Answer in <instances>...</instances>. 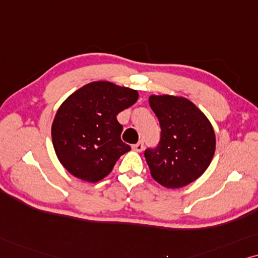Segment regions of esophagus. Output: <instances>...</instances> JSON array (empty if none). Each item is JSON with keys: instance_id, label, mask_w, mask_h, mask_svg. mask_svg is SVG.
Here are the masks:
<instances>
[{"instance_id": "esophagus-1", "label": "esophagus", "mask_w": 258, "mask_h": 258, "mask_svg": "<svg viewBox=\"0 0 258 258\" xmlns=\"http://www.w3.org/2000/svg\"><path fill=\"white\" fill-rule=\"evenodd\" d=\"M132 149L136 151V152H142L144 150V143L143 142H139L138 144H136V145L132 146Z\"/></svg>"}]
</instances>
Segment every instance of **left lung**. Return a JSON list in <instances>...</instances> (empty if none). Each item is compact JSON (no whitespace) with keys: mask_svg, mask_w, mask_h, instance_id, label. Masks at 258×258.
Instances as JSON below:
<instances>
[{"mask_svg":"<svg viewBox=\"0 0 258 258\" xmlns=\"http://www.w3.org/2000/svg\"><path fill=\"white\" fill-rule=\"evenodd\" d=\"M159 120L160 143L145 151L151 176L167 188H180L198 179L214 158L216 136L207 115L194 102L176 95H150Z\"/></svg>","mask_w":258,"mask_h":258,"instance_id":"8db88e82","label":"left lung"}]
</instances>
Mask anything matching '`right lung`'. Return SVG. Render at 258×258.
Instances as JSON below:
<instances>
[{"label": "right lung", "mask_w": 258, "mask_h": 258, "mask_svg": "<svg viewBox=\"0 0 258 258\" xmlns=\"http://www.w3.org/2000/svg\"><path fill=\"white\" fill-rule=\"evenodd\" d=\"M138 98L136 89L93 81L61 104L51 123V142L57 159L72 176L97 183L131 150L120 138L122 126L116 115Z\"/></svg>", "instance_id": "add662e5"}]
</instances>
